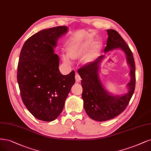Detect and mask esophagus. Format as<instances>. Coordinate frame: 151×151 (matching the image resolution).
Segmentation results:
<instances>
[{"instance_id":"34e87169","label":"esophagus","mask_w":151,"mask_h":151,"mask_svg":"<svg viewBox=\"0 0 151 151\" xmlns=\"http://www.w3.org/2000/svg\"><path fill=\"white\" fill-rule=\"evenodd\" d=\"M75 78H76V82H81V76H80L79 74H78L77 73H76V74Z\"/></svg>"}]
</instances>
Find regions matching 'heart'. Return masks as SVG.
Instances as JSON below:
<instances>
[{"label": "heart", "instance_id": "heart-1", "mask_svg": "<svg viewBox=\"0 0 151 151\" xmlns=\"http://www.w3.org/2000/svg\"><path fill=\"white\" fill-rule=\"evenodd\" d=\"M92 44V42L91 40H89L87 42H86L82 44H70L69 47L67 48V55L69 56L70 58L72 59H76L78 58H80L81 57L84 56L86 55L88 50L90 49ZM100 46L97 45L96 47V50H93L92 52H91L89 55H87L85 59H84V62L86 64L90 63L94 58L96 57L97 54V49H99ZM62 60L65 62V64H70V61L69 58V57L67 55H63L62 57Z\"/></svg>", "mask_w": 151, "mask_h": 151}]
</instances>
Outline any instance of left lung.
Returning a JSON list of instances; mask_svg holds the SVG:
<instances>
[{
  "label": "left lung",
  "instance_id": "1",
  "mask_svg": "<svg viewBox=\"0 0 151 151\" xmlns=\"http://www.w3.org/2000/svg\"><path fill=\"white\" fill-rule=\"evenodd\" d=\"M108 39L104 52L119 48L125 52L127 61L131 67V81L128 83L129 92L122 96H112L104 89L99 78L101 55L94 61L83 65L78 70L83 89L82 97L87 114L97 121L110 120L121 114L129 104L136 86V65L131 50L116 30L107 29Z\"/></svg>",
  "mask_w": 151,
  "mask_h": 151
}]
</instances>
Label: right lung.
I'll return each mask as SVG.
<instances>
[{
  "label": "right lung",
  "mask_w": 151,
  "mask_h": 151,
  "mask_svg": "<svg viewBox=\"0 0 151 151\" xmlns=\"http://www.w3.org/2000/svg\"><path fill=\"white\" fill-rule=\"evenodd\" d=\"M66 26L47 29L34 34L24 43L17 67V81L23 103L39 120L50 122L62 112L75 82V72L62 75L59 58L54 48L65 34Z\"/></svg>",
  "instance_id": "right-lung-1"
}]
</instances>
